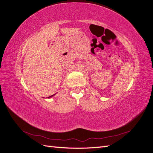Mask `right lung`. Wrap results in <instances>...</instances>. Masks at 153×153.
I'll return each instance as SVG.
<instances>
[{
	"label": "right lung",
	"mask_w": 153,
	"mask_h": 153,
	"mask_svg": "<svg viewBox=\"0 0 153 153\" xmlns=\"http://www.w3.org/2000/svg\"><path fill=\"white\" fill-rule=\"evenodd\" d=\"M54 95H55V94H53V95H52V96H50L48 97V98H52V97H53V96Z\"/></svg>",
	"instance_id": "1"
}]
</instances>
